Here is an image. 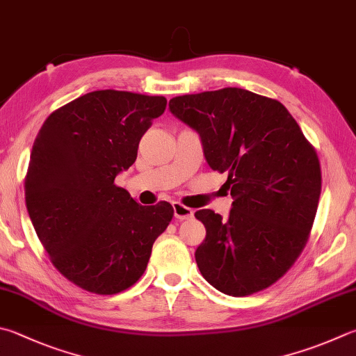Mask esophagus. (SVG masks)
I'll list each match as a JSON object with an SVG mask.
<instances>
[{
    "label": "esophagus",
    "mask_w": 356,
    "mask_h": 356,
    "mask_svg": "<svg viewBox=\"0 0 356 356\" xmlns=\"http://www.w3.org/2000/svg\"><path fill=\"white\" fill-rule=\"evenodd\" d=\"M172 209H174V216H176L177 219H190L193 218V210L188 209V207L182 205L180 202H174L172 204Z\"/></svg>",
    "instance_id": "1"
}]
</instances>
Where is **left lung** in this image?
I'll return each instance as SVG.
<instances>
[{
	"label": "left lung",
	"instance_id": "obj_1",
	"mask_svg": "<svg viewBox=\"0 0 356 356\" xmlns=\"http://www.w3.org/2000/svg\"><path fill=\"white\" fill-rule=\"evenodd\" d=\"M170 111L199 134L213 171L227 174L234 199L227 219L213 210L196 263L224 294L266 289L302 254L321 196V165L299 124L277 99L227 87L176 96Z\"/></svg>",
	"mask_w": 356,
	"mask_h": 356
}]
</instances>
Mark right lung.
<instances>
[{"mask_svg": "<svg viewBox=\"0 0 356 356\" xmlns=\"http://www.w3.org/2000/svg\"><path fill=\"white\" fill-rule=\"evenodd\" d=\"M165 108L163 96L98 90L57 108L37 134L24 177L29 218L56 269L90 293L137 283L174 216L170 202L143 207L115 185Z\"/></svg>", "mask_w": 356, "mask_h": 356, "instance_id": "1", "label": "right lung"}]
</instances>
